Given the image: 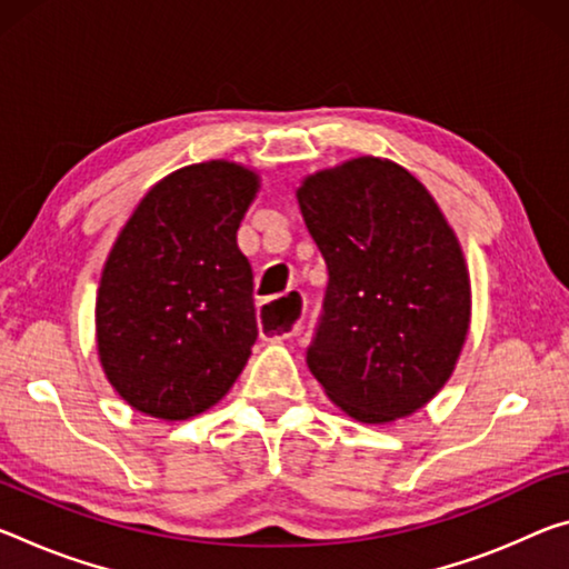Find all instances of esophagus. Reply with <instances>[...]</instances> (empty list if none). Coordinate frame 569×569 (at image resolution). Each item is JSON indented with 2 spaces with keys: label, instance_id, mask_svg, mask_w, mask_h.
<instances>
[{
  "label": "esophagus",
  "instance_id": "34e87169",
  "mask_svg": "<svg viewBox=\"0 0 569 569\" xmlns=\"http://www.w3.org/2000/svg\"><path fill=\"white\" fill-rule=\"evenodd\" d=\"M286 299L291 301V303H299V311H296L293 317H286V319L278 321V319H270L268 317L266 306H263V309H260V331H263L266 339H291V337H296V333L301 331V317H303V299H301V293L293 291V293H288Z\"/></svg>",
  "mask_w": 569,
  "mask_h": 569
}]
</instances>
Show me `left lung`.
<instances>
[{"mask_svg":"<svg viewBox=\"0 0 569 569\" xmlns=\"http://www.w3.org/2000/svg\"><path fill=\"white\" fill-rule=\"evenodd\" d=\"M296 197L329 268L306 365L349 418H408L461 357L471 323L461 242L428 189L390 159L317 171Z\"/></svg>","mask_w":569,"mask_h":569,"instance_id":"obj_1","label":"left lung"}]
</instances>
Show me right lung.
<instances>
[{
    "instance_id": "add662e5",
    "label": "right lung",
    "mask_w": 569,
    "mask_h": 569,
    "mask_svg": "<svg viewBox=\"0 0 569 569\" xmlns=\"http://www.w3.org/2000/svg\"><path fill=\"white\" fill-rule=\"evenodd\" d=\"M260 177L202 161L149 189L116 238L96 299L98 359L133 410L187 420L220 402L258 339L238 228Z\"/></svg>"
}]
</instances>
